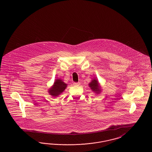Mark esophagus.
<instances>
[{
	"instance_id": "34e87169",
	"label": "esophagus",
	"mask_w": 152,
	"mask_h": 152,
	"mask_svg": "<svg viewBox=\"0 0 152 152\" xmlns=\"http://www.w3.org/2000/svg\"><path fill=\"white\" fill-rule=\"evenodd\" d=\"M79 83H73V86H79Z\"/></svg>"
}]
</instances>
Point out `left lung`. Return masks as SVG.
Instances as JSON below:
<instances>
[{
  "instance_id": "obj_1",
  "label": "left lung",
  "mask_w": 152,
  "mask_h": 152,
  "mask_svg": "<svg viewBox=\"0 0 152 152\" xmlns=\"http://www.w3.org/2000/svg\"><path fill=\"white\" fill-rule=\"evenodd\" d=\"M89 87L91 88V89H92V91L95 92L96 94H99L100 92L99 84L97 80H96L95 79L93 80L89 84Z\"/></svg>"
}]
</instances>
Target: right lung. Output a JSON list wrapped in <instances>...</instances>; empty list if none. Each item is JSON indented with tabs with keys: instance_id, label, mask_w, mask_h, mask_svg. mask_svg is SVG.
<instances>
[{
	"instance_id": "right-lung-1",
	"label": "right lung",
	"mask_w": 152,
	"mask_h": 152,
	"mask_svg": "<svg viewBox=\"0 0 152 152\" xmlns=\"http://www.w3.org/2000/svg\"><path fill=\"white\" fill-rule=\"evenodd\" d=\"M66 84H65L61 80L58 79L55 81L54 84L49 90V93L53 96H57L61 94L66 87Z\"/></svg>"
}]
</instances>
